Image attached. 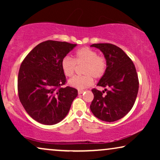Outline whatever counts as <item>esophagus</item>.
I'll return each mask as SVG.
<instances>
[{"label":"esophagus","mask_w":160,"mask_h":160,"mask_svg":"<svg viewBox=\"0 0 160 160\" xmlns=\"http://www.w3.org/2000/svg\"><path fill=\"white\" fill-rule=\"evenodd\" d=\"M84 92V90H78V95H82V94Z\"/></svg>","instance_id":"esophagus-1"}]
</instances>
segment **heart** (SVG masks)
Returning <instances> with one entry per match:
<instances>
[{
	"label": "heart",
	"instance_id": "obj_1",
	"mask_svg": "<svg viewBox=\"0 0 160 160\" xmlns=\"http://www.w3.org/2000/svg\"><path fill=\"white\" fill-rule=\"evenodd\" d=\"M84 64L82 68L84 76H75L68 81L73 88L83 89L88 88L93 84V78H100L106 70V61L104 58L98 56L97 52L88 47H83L76 51L73 58L65 57L61 61V68L67 77H71L75 73L76 65Z\"/></svg>",
	"mask_w": 160,
	"mask_h": 160
}]
</instances>
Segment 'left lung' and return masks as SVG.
<instances>
[{
	"label": "left lung",
	"instance_id": "1",
	"mask_svg": "<svg viewBox=\"0 0 160 160\" xmlns=\"http://www.w3.org/2000/svg\"><path fill=\"white\" fill-rule=\"evenodd\" d=\"M92 47L100 49L106 60V70L98 83L105 89H92L94 99L90 110L102 121H117L132 109L138 92L139 82L132 61L123 50L111 43H94ZM104 91L107 92L103 95Z\"/></svg>",
	"mask_w": 160,
	"mask_h": 160
}]
</instances>
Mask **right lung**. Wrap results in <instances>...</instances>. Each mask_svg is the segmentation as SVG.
Listing matches in <instances>:
<instances>
[{
    "instance_id": "obj_1",
    "label": "right lung",
    "mask_w": 160,
    "mask_h": 160,
    "mask_svg": "<svg viewBox=\"0 0 160 160\" xmlns=\"http://www.w3.org/2000/svg\"><path fill=\"white\" fill-rule=\"evenodd\" d=\"M76 46L46 41L33 48L22 62L17 84L19 100L39 123L52 125L62 121L77 97V89L61 87L66 82L61 61Z\"/></svg>"
}]
</instances>
